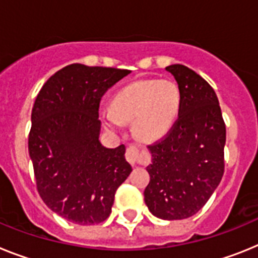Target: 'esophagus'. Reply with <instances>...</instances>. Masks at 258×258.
Wrapping results in <instances>:
<instances>
[{"mask_svg": "<svg viewBox=\"0 0 258 258\" xmlns=\"http://www.w3.org/2000/svg\"><path fill=\"white\" fill-rule=\"evenodd\" d=\"M143 154H144V152L140 148L136 147V145H130L126 151V160L131 165H135V163H138L139 161L142 160Z\"/></svg>", "mask_w": 258, "mask_h": 258, "instance_id": "1", "label": "esophagus"}]
</instances>
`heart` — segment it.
<instances>
[{"mask_svg": "<svg viewBox=\"0 0 258 258\" xmlns=\"http://www.w3.org/2000/svg\"><path fill=\"white\" fill-rule=\"evenodd\" d=\"M182 106V92L167 79H142L115 93L111 109L101 111L105 127L118 131L132 122L135 135L145 142L162 138L172 128Z\"/></svg>", "mask_w": 258, "mask_h": 258, "instance_id": "obj_1", "label": "heart"}]
</instances>
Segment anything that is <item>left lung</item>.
Returning a JSON list of instances; mask_svg holds the SVG:
<instances>
[{
  "label": "left lung",
  "mask_w": 258,
  "mask_h": 258,
  "mask_svg": "<svg viewBox=\"0 0 258 258\" xmlns=\"http://www.w3.org/2000/svg\"><path fill=\"white\" fill-rule=\"evenodd\" d=\"M182 92V106L172 128L148 145L151 180L144 191L149 212L161 219L196 214L216 191L225 171L226 126L216 92L183 64H171Z\"/></svg>",
  "instance_id": "1"
}]
</instances>
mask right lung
Listing matches in <instances>:
<instances>
[{"label":"right lung","mask_w":258,"mask_h":258,"mask_svg":"<svg viewBox=\"0 0 258 258\" xmlns=\"http://www.w3.org/2000/svg\"><path fill=\"white\" fill-rule=\"evenodd\" d=\"M131 73L73 63L51 75L31 114L28 152L42 201L78 225H97L110 216L114 196L131 174L124 145L100 143L101 97Z\"/></svg>","instance_id":"1"}]
</instances>
